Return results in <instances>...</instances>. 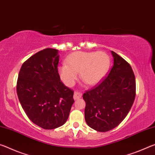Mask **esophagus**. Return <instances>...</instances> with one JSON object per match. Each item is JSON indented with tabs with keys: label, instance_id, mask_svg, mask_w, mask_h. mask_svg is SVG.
<instances>
[{
	"label": "esophagus",
	"instance_id": "esophagus-1",
	"mask_svg": "<svg viewBox=\"0 0 155 155\" xmlns=\"http://www.w3.org/2000/svg\"><path fill=\"white\" fill-rule=\"evenodd\" d=\"M82 93L80 92V91H75L74 93V95H73V98H74V100H78V99L82 97Z\"/></svg>",
	"mask_w": 155,
	"mask_h": 155
}]
</instances>
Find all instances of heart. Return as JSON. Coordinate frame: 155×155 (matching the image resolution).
I'll return each instance as SVG.
<instances>
[{"mask_svg": "<svg viewBox=\"0 0 155 155\" xmlns=\"http://www.w3.org/2000/svg\"><path fill=\"white\" fill-rule=\"evenodd\" d=\"M110 67V58L104 51L73 53L67 59V64L59 67V73L63 82L73 86L79 73L81 78L88 85L98 84L103 79Z\"/></svg>", "mask_w": 155, "mask_h": 155, "instance_id": "heart-1", "label": "heart"}]
</instances>
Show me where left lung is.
I'll list each match as a JSON object with an SVG mask.
<instances>
[{
    "label": "left lung",
    "mask_w": 155,
    "mask_h": 155,
    "mask_svg": "<svg viewBox=\"0 0 155 155\" xmlns=\"http://www.w3.org/2000/svg\"><path fill=\"white\" fill-rule=\"evenodd\" d=\"M114 64L107 76L83 94L84 117L91 128L107 132L117 127L130 111L136 95V82L130 64L111 51Z\"/></svg>",
    "instance_id": "1"
}]
</instances>
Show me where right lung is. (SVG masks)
<instances>
[{"mask_svg": "<svg viewBox=\"0 0 155 155\" xmlns=\"http://www.w3.org/2000/svg\"><path fill=\"white\" fill-rule=\"evenodd\" d=\"M57 49L47 48L22 64L16 91L22 108L33 123L42 128L62 126L74 102L73 90L60 80Z\"/></svg>", "mask_w": 155, "mask_h": 155, "instance_id": "add662e5", "label": "right lung"}]
</instances>
